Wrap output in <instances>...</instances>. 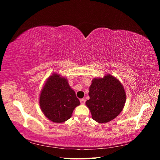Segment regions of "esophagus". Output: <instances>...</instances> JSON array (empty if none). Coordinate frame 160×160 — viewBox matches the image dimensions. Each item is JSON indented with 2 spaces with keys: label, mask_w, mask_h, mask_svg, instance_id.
<instances>
[{
  "label": "esophagus",
  "mask_w": 160,
  "mask_h": 160,
  "mask_svg": "<svg viewBox=\"0 0 160 160\" xmlns=\"http://www.w3.org/2000/svg\"><path fill=\"white\" fill-rule=\"evenodd\" d=\"M80 103H81V104H82V105H84L85 103V99H80Z\"/></svg>",
  "instance_id": "34e87169"
}]
</instances>
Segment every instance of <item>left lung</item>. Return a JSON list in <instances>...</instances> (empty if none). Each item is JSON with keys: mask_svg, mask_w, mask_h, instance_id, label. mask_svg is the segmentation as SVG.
<instances>
[{"mask_svg": "<svg viewBox=\"0 0 160 160\" xmlns=\"http://www.w3.org/2000/svg\"><path fill=\"white\" fill-rule=\"evenodd\" d=\"M89 95L90 99L86 101V105L93 119L100 123L109 122L117 117L126 100L123 85L111 75L92 80Z\"/></svg>", "mask_w": 160, "mask_h": 160, "instance_id": "8db88e82", "label": "left lung"}]
</instances>
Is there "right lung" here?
I'll return each mask as SVG.
<instances>
[{"mask_svg":"<svg viewBox=\"0 0 160 160\" xmlns=\"http://www.w3.org/2000/svg\"><path fill=\"white\" fill-rule=\"evenodd\" d=\"M39 104L46 117L59 123L71 118L72 111L80 105V101L66 78L52 74L41 90Z\"/></svg>","mask_w":160,"mask_h":160,"instance_id":"1","label":"right lung"}]
</instances>
